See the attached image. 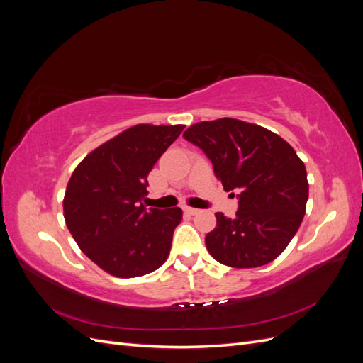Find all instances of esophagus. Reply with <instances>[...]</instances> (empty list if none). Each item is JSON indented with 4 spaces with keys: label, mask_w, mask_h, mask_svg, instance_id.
Wrapping results in <instances>:
<instances>
[{
    "label": "esophagus",
    "mask_w": 363,
    "mask_h": 363,
    "mask_svg": "<svg viewBox=\"0 0 363 363\" xmlns=\"http://www.w3.org/2000/svg\"><path fill=\"white\" fill-rule=\"evenodd\" d=\"M183 211H184V213H188V215H196V213L200 212L199 208H194V207H189V206H186Z\"/></svg>",
    "instance_id": "34e87169"
}]
</instances>
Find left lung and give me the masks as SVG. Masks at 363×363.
Returning a JSON list of instances; mask_svg holds the SVG:
<instances>
[{
  "instance_id": "obj_1",
  "label": "left lung",
  "mask_w": 363,
  "mask_h": 363,
  "mask_svg": "<svg viewBox=\"0 0 363 363\" xmlns=\"http://www.w3.org/2000/svg\"><path fill=\"white\" fill-rule=\"evenodd\" d=\"M183 138L206 152L225 192H239L236 218L215 213L216 227L206 236L211 256L232 268L277 259L300 228L309 199L295 150L271 130L235 118L201 121Z\"/></svg>"
}]
</instances>
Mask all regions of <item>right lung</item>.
Returning <instances> with one entry per match:
<instances>
[{
    "instance_id": "add662e5",
    "label": "right lung",
    "mask_w": 363,
    "mask_h": 363,
    "mask_svg": "<svg viewBox=\"0 0 363 363\" xmlns=\"http://www.w3.org/2000/svg\"><path fill=\"white\" fill-rule=\"evenodd\" d=\"M183 128L130 127L91 151L71 175L63 199L65 223L84 255L111 276H145L169 256L182 208L147 211L140 201L150 171Z\"/></svg>"
}]
</instances>
